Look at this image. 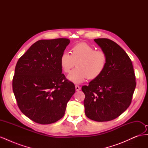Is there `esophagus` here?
<instances>
[{"label": "esophagus", "mask_w": 148, "mask_h": 148, "mask_svg": "<svg viewBox=\"0 0 148 148\" xmlns=\"http://www.w3.org/2000/svg\"><path fill=\"white\" fill-rule=\"evenodd\" d=\"M75 89H76V91H79L80 90V87L78 86V85H75Z\"/></svg>", "instance_id": "34e87169"}]
</instances>
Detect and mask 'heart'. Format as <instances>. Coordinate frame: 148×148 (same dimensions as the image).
<instances>
[{
  "instance_id": "heart-1",
  "label": "heart",
  "mask_w": 148,
  "mask_h": 148,
  "mask_svg": "<svg viewBox=\"0 0 148 148\" xmlns=\"http://www.w3.org/2000/svg\"><path fill=\"white\" fill-rule=\"evenodd\" d=\"M60 64L65 73H69L76 64L77 68L71 71L68 78L75 83H80L86 78L94 80L99 78L107 66V56L104 51H95L89 44L80 42L71 49L70 54L62 53Z\"/></svg>"
}]
</instances>
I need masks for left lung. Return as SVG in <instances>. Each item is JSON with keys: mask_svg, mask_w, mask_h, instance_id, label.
Listing matches in <instances>:
<instances>
[{"mask_svg": "<svg viewBox=\"0 0 148 148\" xmlns=\"http://www.w3.org/2000/svg\"><path fill=\"white\" fill-rule=\"evenodd\" d=\"M95 41L106 53L107 64L99 78L82 88L84 112L92 120L107 122L118 117L130 105L135 75L130 58L117 43L107 38Z\"/></svg>", "mask_w": 148, "mask_h": 148, "instance_id": "left-lung-1", "label": "left lung"}]
</instances>
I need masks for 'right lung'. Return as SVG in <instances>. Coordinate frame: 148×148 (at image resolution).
Wrapping results in <instances>:
<instances>
[{"label": "right lung", "mask_w": 148, "mask_h": 148, "mask_svg": "<svg viewBox=\"0 0 148 148\" xmlns=\"http://www.w3.org/2000/svg\"><path fill=\"white\" fill-rule=\"evenodd\" d=\"M70 42L67 38L39 40L17 62L13 91L21 112L36 123L51 124L62 119L75 92L60 64Z\"/></svg>", "instance_id": "add662e5"}]
</instances>
